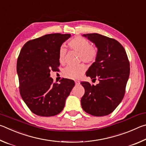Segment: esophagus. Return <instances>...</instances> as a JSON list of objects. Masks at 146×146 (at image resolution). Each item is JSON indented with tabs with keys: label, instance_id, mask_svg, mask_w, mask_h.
I'll list each match as a JSON object with an SVG mask.
<instances>
[{
	"label": "esophagus",
	"instance_id": "1",
	"mask_svg": "<svg viewBox=\"0 0 146 146\" xmlns=\"http://www.w3.org/2000/svg\"><path fill=\"white\" fill-rule=\"evenodd\" d=\"M80 84V81H78V80H75V84L76 85H79Z\"/></svg>",
	"mask_w": 146,
	"mask_h": 146
}]
</instances>
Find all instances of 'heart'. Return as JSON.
Segmentation results:
<instances>
[{
	"mask_svg": "<svg viewBox=\"0 0 146 146\" xmlns=\"http://www.w3.org/2000/svg\"><path fill=\"white\" fill-rule=\"evenodd\" d=\"M68 45L70 48L79 53L80 60L86 63H93L98 56V49L95 46H91L87 39L80 36H76L68 41ZM66 50L61 48L59 50L58 60L60 63L64 62ZM86 66L80 64L78 66H70L64 70L66 76L71 78H78L82 76L86 71Z\"/></svg>",
	"mask_w": 146,
	"mask_h": 146,
	"instance_id": "obj_1",
	"label": "heart"
}]
</instances>
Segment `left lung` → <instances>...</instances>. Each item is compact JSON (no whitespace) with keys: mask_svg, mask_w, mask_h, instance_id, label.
<instances>
[{"mask_svg":"<svg viewBox=\"0 0 146 146\" xmlns=\"http://www.w3.org/2000/svg\"><path fill=\"white\" fill-rule=\"evenodd\" d=\"M95 44L98 56L86 72V76L99 83L94 86L81 82L85 93L81 105L88 114L96 117L108 115L122 100L130 73L129 61L125 49L114 38L98 33L84 34Z\"/></svg>","mask_w":146,"mask_h":146,"instance_id":"1","label":"left lung"}]
</instances>
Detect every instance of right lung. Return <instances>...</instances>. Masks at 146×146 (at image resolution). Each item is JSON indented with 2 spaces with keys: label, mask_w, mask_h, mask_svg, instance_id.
<instances>
[{
  "label": "right lung",
  "mask_w": 146,
  "mask_h": 146,
  "mask_svg": "<svg viewBox=\"0 0 146 146\" xmlns=\"http://www.w3.org/2000/svg\"><path fill=\"white\" fill-rule=\"evenodd\" d=\"M70 34L53 33L29 40L19 53L17 62L19 91L32 113L52 117L63 110L75 82L62 78L54 83L49 72L58 70L60 46Z\"/></svg>",
  "instance_id": "right-lung-1"
}]
</instances>
